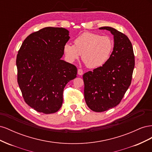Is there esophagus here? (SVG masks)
Here are the masks:
<instances>
[{
    "instance_id": "1",
    "label": "esophagus",
    "mask_w": 152,
    "mask_h": 152,
    "mask_svg": "<svg viewBox=\"0 0 152 152\" xmlns=\"http://www.w3.org/2000/svg\"><path fill=\"white\" fill-rule=\"evenodd\" d=\"M77 73L79 75H83V70H82V69H78Z\"/></svg>"
}]
</instances>
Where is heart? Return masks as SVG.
<instances>
[{
	"label": "heart",
	"mask_w": 152,
	"mask_h": 152,
	"mask_svg": "<svg viewBox=\"0 0 152 152\" xmlns=\"http://www.w3.org/2000/svg\"><path fill=\"white\" fill-rule=\"evenodd\" d=\"M113 47V41L109 36L85 32L75 39L74 45L66 43L64 45L63 50L69 61H76L82 54V60L86 66L96 68L108 61Z\"/></svg>",
	"instance_id": "b5f03b06"
}]
</instances>
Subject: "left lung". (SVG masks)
<instances>
[{
  "label": "left lung",
  "mask_w": 152,
  "mask_h": 152,
  "mask_svg": "<svg viewBox=\"0 0 152 152\" xmlns=\"http://www.w3.org/2000/svg\"><path fill=\"white\" fill-rule=\"evenodd\" d=\"M113 35L111 56L102 66L83 75L84 98L91 110L102 112L118 105L130 86L134 68V55L130 40L112 27L103 26Z\"/></svg>",
  "instance_id": "left-lung-1"
}]
</instances>
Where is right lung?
Returning <instances> with one entry per match:
<instances>
[{"instance_id": "1", "label": "right lung", "mask_w": 152, "mask_h": 152, "mask_svg": "<svg viewBox=\"0 0 152 152\" xmlns=\"http://www.w3.org/2000/svg\"><path fill=\"white\" fill-rule=\"evenodd\" d=\"M69 31L45 27L25 39L16 58L18 83L26 103L38 112H58L68 82L77 77V67L61 59Z\"/></svg>"}]
</instances>
